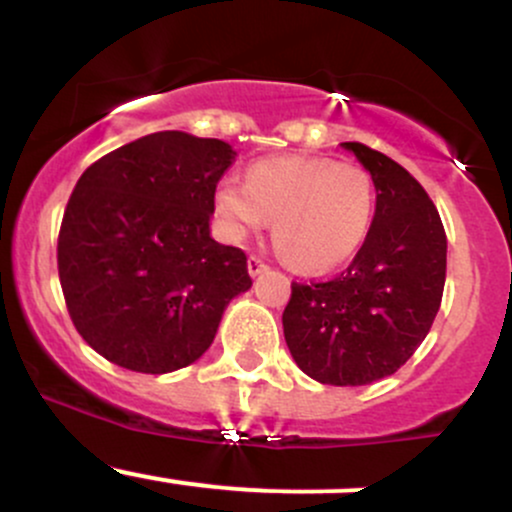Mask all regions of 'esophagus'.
<instances>
[{
    "instance_id": "obj_1",
    "label": "esophagus",
    "mask_w": 512,
    "mask_h": 512,
    "mask_svg": "<svg viewBox=\"0 0 512 512\" xmlns=\"http://www.w3.org/2000/svg\"><path fill=\"white\" fill-rule=\"evenodd\" d=\"M267 269H269V267L260 260V257L252 255L250 260H248V272H250V276H260V274L267 272Z\"/></svg>"
}]
</instances>
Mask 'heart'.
<instances>
[{
    "instance_id": "b5f03b06",
    "label": "heart",
    "mask_w": 512,
    "mask_h": 512,
    "mask_svg": "<svg viewBox=\"0 0 512 512\" xmlns=\"http://www.w3.org/2000/svg\"><path fill=\"white\" fill-rule=\"evenodd\" d=\"M216 211L233 238L274 219L276 248L301 272H330L356 255L375 211L370 175L356 163L279 156L252 163L243 182L216 187Z\"/></svg>"
}]
</instances>
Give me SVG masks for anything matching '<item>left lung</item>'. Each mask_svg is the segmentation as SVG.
I'll return each mask as SVG.
<instances>
[{"label": "left lung", "mask_w": 512, "mask_h": 512, "mask_svg": "<svg viewBox=\"0 0 512 512\" xmlns=\"http://www.w3.org/2000/svg\"><path fill=\"white\" fill-rule=\"evenodd\" d=\"M370 173L375 216L346 272L293 284L284 337L293 361L322 385H368L419 349L445 286L448 238L436 204L399 163L344 142Z\"/></svg>", "instance_id": "8db88e82"}]
</instances>
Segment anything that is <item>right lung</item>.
<instances>
[{
    "instance_id": "obj_1",
    "label": "right lung",
    "mask_w": 512,
    "mask_h": 512,
    "mask_svg": "<svg viewBox=\"0 0 512 512\" xmlns=\"http://www.w3.org/2000/svg\"><path fill=\"white\" fill-rule=\"evenodd\" d=\"M233 161L231 144L170 129L110 151L76 182L57 243L60 284L76 330L115 366H190L252 286L245 252L209 228Z\"/></svg>"
}]
</instances>
